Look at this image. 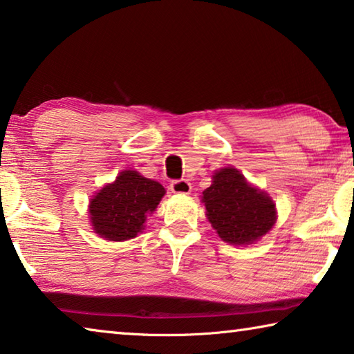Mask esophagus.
<instances>
[{
	"instance_id": "1",
	"label": "esophagus",
	"mask_w": 354,
	"mask_h": 354,
	"mask_svg": "<svg viewBox=\"0 0 354 354\" xmlns=\"http://www.w3.org/2000/svg\"><path fill=\"white\" fill-rule=\"evenodd\" d=\"M170 190L173 194H181V195H189L192 192V185L185 179H176V181H171Z\"/></svg>"
}]
</instances>
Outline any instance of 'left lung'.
Masks as SVG:
<instances>
[{
	"label": "left lung",
	"mask_w": 354,
	"mask_h": 354,
	"mask_svg": "<svg viewBox=\"0 0 354 354\" xmlns=\"http://www.w3.org/2000/svg\"><path fill=\"white\" fill-rule=\"evenodd\" d=\"M207 220L221 241L250 245L277 223V206L266 192L253 187L234 167L214 173L211 187L203 192Z\"/></svg>",
	"instance_id": "obj_1"
}]
</instances>
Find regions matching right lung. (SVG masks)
<instances>
[{"label":"right lung","instance_id":"add662e5","mask_svg":"<svg viewBox=\"0 0 354 354\" xmlns=\"http://www.w3.org/2000/svg\"><path fill=\"white\" fill-rule=\"evenodd\" d=\"M165 189L136 170L120 171L91 200L88 214L100 237L122 242L136 237L145 227L147 215L158 207Z\"/></svg>","mask_w":354,"mask_h":354}]
</instances>
